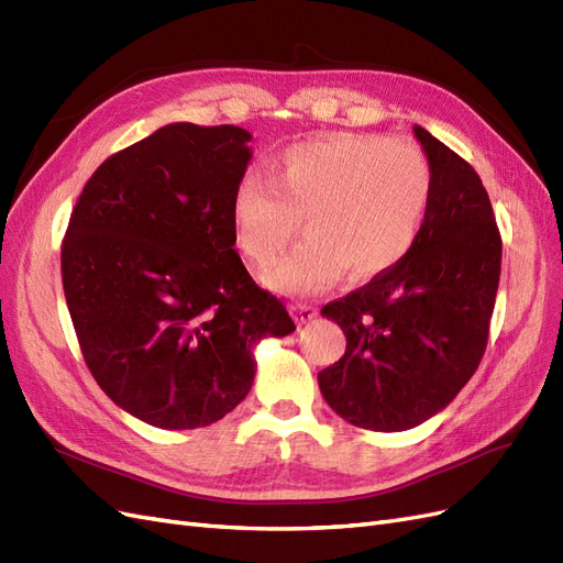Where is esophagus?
Masks as SVG:
<instances>
[{
    "instance_id": "esophagus-1",
    "label": "esophagus",
    "mask_w": 563,
    "mask_h": 563,
    "mask_svg": "<svg viewBox=\"0 0 563 563\" xmlns=\"http://www.w3.org/2000/svg\"><path fill=\"white\" fill-rule=\"evenodd\" d=\"M292 311H295V320L299 325L311 323V320L318 316V311L313 307H309V303H295Z\"/></svg>"
}]
</instances>
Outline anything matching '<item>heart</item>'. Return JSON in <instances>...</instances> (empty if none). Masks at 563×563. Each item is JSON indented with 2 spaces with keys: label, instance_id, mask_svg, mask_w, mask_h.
<instances>
[{
  "label": "heart",
  "instance_id": "b5f03b06",
  "mask_svg": "<svg viewBox=\"0 0 563 563\" xmlns=\"http://www.w3.org/2000/svg\"><path fill=\"white\" fill-rule=\"evenodd\" d=\"M268 179L247 174L231 198L235 247L268 266L299 217L307 238L262 280L287 295H316L349 271L373 280L394 271L420 240L433 196L429 157L410 143L373 134H328L287 146Z\"/></svg>",
  "mask_w": 563,
  "mask_h": 563
}]
</instances>
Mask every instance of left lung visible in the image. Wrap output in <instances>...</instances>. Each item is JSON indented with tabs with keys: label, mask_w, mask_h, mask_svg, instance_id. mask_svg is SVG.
Wrapping results in <instances>:
<instances>
[{
	"label": "left lung",
	"mask_w": 563,
	"mask_h": 563,
	"mask_svg": "<svg viewBox=\"0 0 563 563\" xmlns=\"http://www.w3.org/2000/svg\"><path fill=\"white\" fill-rule=\"evenodd\" d=\"M433 196L412 252L394 271L323 307L346 351L318 373L328 406L373 431H406L441 412L476 373L500 283L503 240L470 163L415 124Z\"/></svg>",
	"instance_id": "8db88e82"
}]
</instances>
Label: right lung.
Here are the masks:
<instances>
[{
	"instance_id": "1",
	"label": "right lung",
	"mask_w": 563,
	"mask_h": 563,
	"mask_svg": "<svg viewBox=\"0 0 563 563\" xmlns=\"http://www.w3.org/2000/svg\"><path fill=\"white\" fill-rule=\"evenodd\" d=\"M250 132L174 122L91 174L60 247L63 290L93 379L159 429L231 412L254 382V346L295 332L233 250L231 198Z\"/></svg>"
}]
</instances>
